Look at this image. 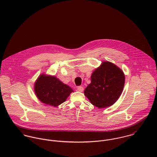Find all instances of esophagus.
I'll use <instances>...</instances> for the list:
<instances>
[{"label": "esophagus", "mask_w": 157, "mask_h": 157, "mask_svg": "<svg viewBox=\"0 0 157 157\" xmlns=\"http://www.w3.org/2000/svg\"><path fill=\"white\" fill-rule=\"evenodd\" d=\"M83 88L82 86H78L77 87V90L79 92H83Z\"/></svg>", "instance_id": "1"}]
</instances>
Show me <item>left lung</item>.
<instances>
[{
    "label": "left lung",
    "mask_w": 157,
    "mask_h": 157,
    "mask_svg": "<svg viewBox=\"0 0 157 157\" xmlns=\"http://www.w3.org/2000/svg\"><path fill=\"white\" fill-rule=\"evenodd\" d=\"M125 75L115 64L104 61L90 76V83L85 88V95L91 104L101 109L112 106L120 97L124 88Z\"/></svg>",
    "instance_id": "1"
}]
</instances>
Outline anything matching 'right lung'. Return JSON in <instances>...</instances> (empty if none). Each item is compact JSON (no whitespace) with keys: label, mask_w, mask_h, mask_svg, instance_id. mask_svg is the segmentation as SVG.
<instances>
[{"label":"right lung","mask_w":157,"mask_h":157,"mask_svg":"<svg viewBox=\"0 0 157 157\" xmlns=\"http://www.w3.org/2000/svg\"><path fill=\"white\" fill-rule=\"evenodd\" d=\"M36 97L46 105L57 107L66 101L73 90L54 75L42 74L34 83Z\"/></svg>","instance_id":"add662e5"}]
</instances>
